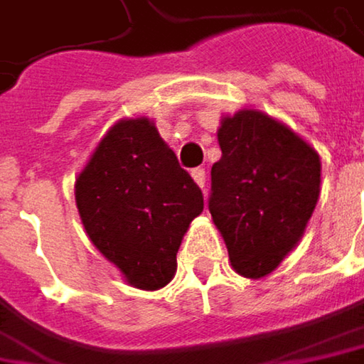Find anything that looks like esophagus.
<instances>
[{
  "label": "esophagus",
  "instance_id": "1",
  "mask_svg": "<svg viewBox=\"0 0 364 364\" xmlns=\"http://www.w3.org/2000/svg\"><path fill=\"white\" fill-rule=\"evenodd\" d=\"M191 177H193V181L198 183L202 189L206 187V171H204V168H193V171H191Z\"/></svg>",
  "mask_w": 364,
  "mask_h": 364
}]
</instances>
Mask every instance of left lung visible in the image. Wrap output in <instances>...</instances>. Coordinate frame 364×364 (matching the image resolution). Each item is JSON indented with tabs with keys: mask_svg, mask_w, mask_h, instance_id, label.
<instances>
[{
	"mask_svg": "<svg viewBox=\"0 0 364 364\" xmlns=\"http://www.w3.org/2000/svg\"><path fill=\"white\" fill-rule=\"evenodd\" d=\"M208 208L235 273H273L302 240L321 193V158L289 127L258 110L223 116Z\"/></svg>",
	"mask_w": 364,
	"mask_h": 364,
	"instance_id": "left-lung-1",
	"label": "left lung"
}]
</instances>
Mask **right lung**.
<instances>
[{"label":"right lung","instance_id":"1","mask_svg":"<svg viewBox=\"0 0 364 364\" xmlns=\"http://www.w3.org/2000/svg\"><path fill=\"white\" fill-rule=\"evenodd\" d=\"M91 244L124 281L160 289L175 277L177 252L204 196L146 118H122L104 135L75 183Z\"/></svg>","mask_w":364,"mask_h":364}]
</instances>
